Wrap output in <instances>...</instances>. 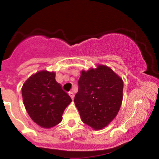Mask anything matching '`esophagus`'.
<instances>
[{"instance_id":"obj_1","label":"esophagus","mask_w":159,"mask_h":159,"mask_svg":"<svg viewBox=\"0 0 159 159\" xmlns=\"http://www.w3.org/2000/svg\"><path fill=\"white\" fill-rule=\"evenodd\" d=\"M69 96H70V97L72 98V99L73 100V99H74V96H75L74 93L72 92V91H71V92H69Z\"/></svg>"}]
</instances>
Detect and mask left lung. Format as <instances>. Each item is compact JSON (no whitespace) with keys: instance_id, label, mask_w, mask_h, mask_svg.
Instances as JSON below:
<instances>
[{"instance_id":"8db88e82","label":"left lung","mask_w":159,"mask_h":159,"mask_svg":"<svg viewBox=\"0 0 159 159\" xmlns=\"http://www.w3.org/2000/svg\"><path fill=\"white\" fill-rule=\"evenodd\" d=\"M123 81L107 66L82 71L75 104L81 120L95 130L107 126L119 112Z\"/></svg>"}]
</instances>
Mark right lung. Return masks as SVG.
<instances>
[{
	"mask_svg": "<svg viewBox=\"0 0 159 159\" xmlns=\"http://www.w3.org/2000/svg\"><path fill=\"white\" fill-rule=\"evenodd\" d=\"M29 116L39 126L49 129L62 121L65 108L72 102L55 80V73L43 70L30 76L21 89Z\"/></svg>",
	"mask_w": 159,
	"mask_h": 159,
	"instance_id": "obj_1",
	"label": "right lung"
}]
</instances>
